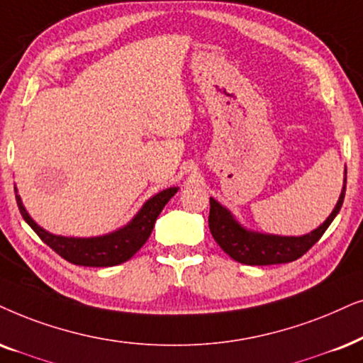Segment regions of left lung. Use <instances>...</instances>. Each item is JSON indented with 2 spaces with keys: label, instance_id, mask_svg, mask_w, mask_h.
Listing matches in <instances>:
<instances>
[{
  "label": "left lung",
  "instance_id": "8db88e82",
  "mask_svg": "<svg viewBox=\"0 0 363 363\" xmlns=\"http://www.w3.org/2000/svg\"><path fill=\"white\" fill-rule=\"evenodd\" d=\"M345 185L347 178L343 182L340 199L330 216L317 230L303 235V237H279V235L248 232L242 225L235 222L227 208H223L216 200L210 199L208 227L211 237L222 247L225 253L245 265H277V263L294 262L303 253H307L322 238L328 225L333 222V218L342 208L343 199H345Z\"/></svg>",
  "mask_w": 363,
  "mask_h": 363
}]
</instances>
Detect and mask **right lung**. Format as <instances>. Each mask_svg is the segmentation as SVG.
Listing matches in <instances>:
<instances>
[{
  "instance_id": "right-lung-1",
  "label": "right lung",
  "mask_w": 363,
  "mask_h": 363,
  "mask_svg": "<svg viewBox=\"0 0 363 363\" xmlns=\"http://www.w3.org/2000/svg\"><path fill=\"white\" fill-rule=\"evenodd\" d=\"M178 191L177 186L167 188L160 191L153 199H150L143 208L138 211L131 222L118 232L95 238H68L48 233L46 230L33 222V218L26 213L21 203L20 195H16V203L25 222L35 230V233L55 250L61 258L82 267H115L126 260H130L136 252L147 242L157 222L160 211L170 201V199Z\"/></svg>"
}]
</instances>
